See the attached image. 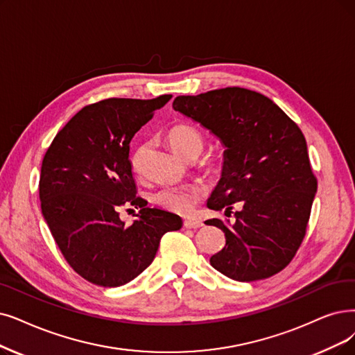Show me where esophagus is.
I'll return each mask as SVG.
<instances>
[{"instance_id":"obj_1","label":"esophagus","mask_w":355,"mask_h":355,"mask_svg":"<svg viewBox=\"0 0 355 355\" xmlns=\"http://www.w3.org/2000/svg\"><path fill=\"white\" fill-rule=\"evenodd\" d=\"M183 225L187 227V229H200V227H202V221L200 220H193V218H188L185 220V223H183Z\"/></svg>"}]
</instances>
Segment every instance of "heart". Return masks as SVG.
<instances>
[{
  "instance_id": "b5f03b06",
  "label": "heart",
  "mask_w": 355,
  "mask_h": 355,
  "mask_svg": "<svg viewBox=\"0 0 355 355\" xmlns=\"http://www.w3.org/2000/svg\"><path fill=\"white\" fill-rule=\"evenodd\" d=\"M170 147L183 159L198 157L204 150L205 138L200 130L188 123H179L168 130ZM202 195L198 187H167L154 193V202L178 214H189Z\"/></svg>"
}]
</instances>
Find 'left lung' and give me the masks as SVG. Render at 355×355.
<instances>
[{"instance_id": "1", "label": "left lung", "mask_w": 355, "mask_h": 355, "mask_svg": "<svg viewBox=\"0 0 355 355\" xmlns=\"http://www.w3.org/2000/svg\"><path fill=\"white\" fill-rule=\"evenodd\" d=\"M173 109L216 135L224 150L221 178L207 201L236 221H205L224 232L209 263L234 281L272 277L294 258L306 234L318 182L304 135L266 96L240 87L178 96Z\"/></svg>"}]
</instances>
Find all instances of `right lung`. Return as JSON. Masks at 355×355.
<instances>
[{
    "mask_svg": "<svg viewBox=\"0 0 355 355\" xmlns=\"http://www.w3.org/2000/svg\"><path fill=\"white\" fill-rule=\"evenodd\" d=\"M172 94L151 101L106 98L83 107L56 134L42 162V214L64 258L83 278L119 287L153 262L160 239L182 218L137 196L130 143ZM141 209L131 226L117 214Z\"/></svg>",
    "mask_w": 355,
    "mask_h": 355,
    "instance_id": "right-lung-1",
    "label": "right lung"
}]
</instances>
